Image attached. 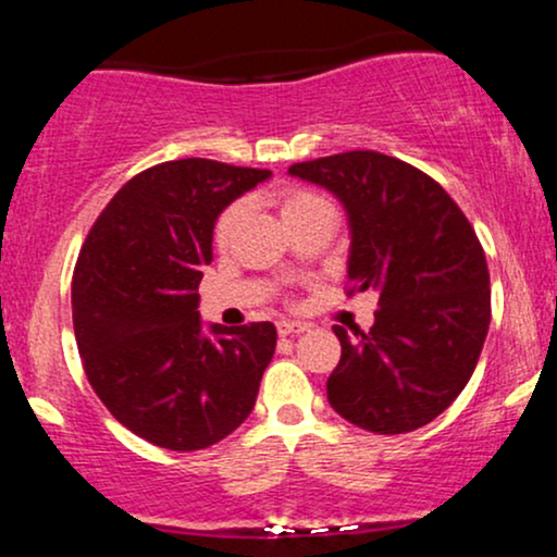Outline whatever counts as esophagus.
Here are the masks:
<instances>
[{
    "instance_id": "34e87169",
    "label": "esophagus",
    "mask_w": 557,
    "mask_h": 557,
    "mask_svg": "<svg viewBox=\"0 0 557 557\" xmlns=\"http://www.w3.org/2000/svg\"><path fill=\"white\" fill-rule=\"evenodd\" d=\"M309 330V324L304 322H290V319H280L277 322V335L287 337V335H300V332Z\"/></svg>"
}]
</instances>
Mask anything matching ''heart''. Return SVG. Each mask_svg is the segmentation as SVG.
Wrapping results in <instances>:
<instances>
[{
    "label": "heart",
    "mask_w": 557,
    "mask_h": 557,
    "mask_svg": "<svg viewBox=\"0 0 557 557\" xmlns=\"http://www.w3.org/2000/svg\"><path fill=\"white\" fill-rule=\"evenodd\" d=\"M277 207H280V214H283L285 222H293L298 220V216L309 214V212H317V209H332V203L327 201L324 196H319L317 190H309V188H285L277 194ZM243 203L235 201L230 203V207L222 209V214L216 216L214 222V243L220 248H225L230 238H233L235 227H238L240 216H243Z\"/></svg>",
    "instance_id": "b5f03b06"
}]
</instances>
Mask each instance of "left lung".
I'll return each instance as SVG.
<instances>
[{"label": "left lung", "instance_id": "obj_1", "mask_svg": "<svg viewBox=\"0 0 557 557\" xmlns=\"http://www.w3.org/2000/svg\"><path fill=\"white\" fill-rule=\"evenodd\" d=\"M327 188L350 225L348 296L376 293L372 330L343 327L327 400L350 424L403 434L430 424L474 374L490 327V272L474 227L426 172L380 151L290 164Z\"/></svg>", "mask_w": 557, "mask_h": 557}]
</instances>
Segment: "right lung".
<instances>
[{
	"instance_id": "1",
	"label": "right lung",
	"mask_w": 557,
	"mask_h": 557,
	"mask_svg": "<svg viewBox=\"0 0 557 557\" xmlns=\"http://www.w3.org/2000/svg\"><path fill=\"white\" fill-rule=\"evenodd\" d=\"M270 170L175 159L138 172L94 222L73 272V327L88 382L146 443L203 450L251 413L272 322L201 332L198 283L214 222Z\"/></svg>"
}]
</instances>
